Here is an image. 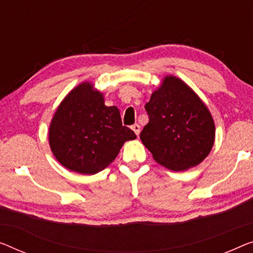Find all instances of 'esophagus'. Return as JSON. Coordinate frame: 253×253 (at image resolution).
<instances>
[{
    "instance_id": "1",
    "label": "esophagus",
    "mask_w": 253,
    "mask_h": 253,
    "mask_svg": "<svg viewBox=\"0 0 253 253\" xmlns=\"http://www.w3.org/2000/svg\"><path fill=\"white\" fill-rule=\"evenodd\" d=\"M131 129H133V130H134V133L136 134L137 136H138V135H139V131H141V126H139L138 124H134V125L131 126Z\"/></svg>"
}]
</instances>
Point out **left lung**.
I'll list each match as a JSON object with an SVG mask.
<instances>
[{"instance_id":"obj_1","label":"left lung","mask_w":253,"mask_h":253,"mask_svg":"<svg viewBox=\"0 0 253 253\" xmlns=\"http://www.w3.org/2000/svg\"><path fill=\"white\" fill-rule=\"evenodd\" d=\"M144 108L149 123L139 137L158 164L182 171L208 156L214 141L212 117L180 79L166 77Z\"/></svg>"}]
</instances>
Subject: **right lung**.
<instances>
[{"mask_svg":"<svg viewBox=\"0 0 253 253\" xmlns=\"http://www.w3.org/2000/svg\"><path fill=\"white\" fill-rule=\"evenodd\" d=\"M50 146L62 166L79 174H96L118 156L124 143L136 138L123 126L117 107L88 83L79 85L59 105L50 126Z\"/></svg>","mask_w":253,"mask_h":253,"instance_id":"add662e5","label":"right lung"}]
</instances>
